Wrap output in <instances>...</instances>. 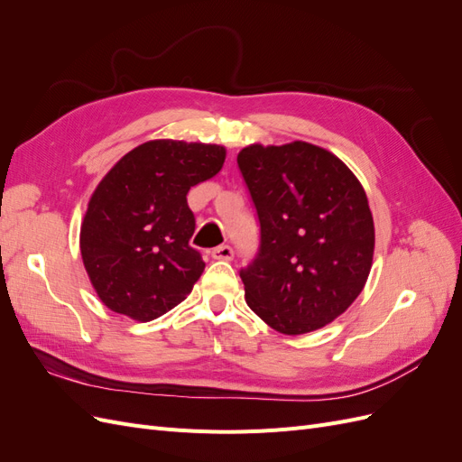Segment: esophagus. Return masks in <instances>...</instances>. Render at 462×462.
<instances>
[{
	"mask_svg": "<svg viewBox=\"0 0 462 462\" xmlns=\"http://www.w3.org/2000/svg\"><path fill=\"white\" fill-rule=\"evenodd\" d=\"M233 248L229 245H221V246H216L212 250V258L214 260H231L233 258Z\"/></svg>",
	"mask_w": 462,
	"mask_h": 462,
	"instance_id": "esophagus-1",
	"label": "esophagus"
}]
</instances>
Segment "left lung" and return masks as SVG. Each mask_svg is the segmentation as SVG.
Listing matches in <instances>:
<instances>
[{"label":"left lung","mask_w":462,"mask_h":462,"mask_svg":"<svg viewBox=\"0 0 462 462\" xmlns=\"http://www.w3.org/2000/svg\"><path fill=\"white\" fill-rule=\"evenodd\" d=\"M236 163L260 221L245 299L279 333L302 335L341 316L365 289L374 219L355 173L331 152L295 141L246 146Z\"/></svg>","instance_id":"left-lung-1"}]
</instances>
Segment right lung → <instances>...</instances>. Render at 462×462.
Returning <instances> with one entry per match:
<instances>
[{
    "label": "right lung",
    "mask_w": 462,
    "mask_h": 462,
    "mask_svg": "<svg viewBox=\"0 0 462 462\" xmlns=\"http://www.w3.org/2000/svg\"><path fill=\"white\" fill-rule=\"evenodd\" d=\"M223 162L217 144L150 141L100 180L80 227V254L109 310L150 321L185 300L206 265L189 245L197 221L187 194Z\"/></svg>",
    "instance_id": "add662e5"
}]
</instances>
